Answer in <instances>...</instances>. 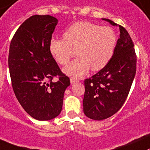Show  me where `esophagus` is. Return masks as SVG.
Returning <instances> with one entry per match:
<instances>
[{
	"mask_svg": "<svg viewBox=\"0 0 150 150\" xmlns=\"http://www.w3.org/2000/svg\"><path fill=\"white\" fill-rule=\"evenodd\" d=\"M79 82V79H74V78H71V84H74L75 82Z\"/></svg>",
	"mask_w": 150,
	"mask_h": 150,
	"instance_id": "obj_1",
	"label": "esophagus"
}]
</instances>
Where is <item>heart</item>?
Wrapping results in <instances>:
<instances>
[{
  "mask_svg": "<svg viewBox=\"0 0 150 150\" xmlns=\"http://www.w3.org/2000/svg\"><path fill=\"white\" fill-rule=\"evenodd\" d=\"M62 38L51 40L50 52L59 65H65L76 51L77 59L63 69L73 78L82 77L90 68L99 71L105 68L113 56L118 40L111 27L87 21L73 23L64 31Z\"/></svg>",
  "mask_w": 150,
  "mask_h": 150,
  "instance_id": "b5f03b06",
  "label": "heart"
}]
</instances>
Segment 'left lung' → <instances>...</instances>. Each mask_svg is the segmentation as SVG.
<instances>
[{"label":"left lung","instance_id":"left-lung-1","mask_svg":"<svg viewBox=\"0 0 150 150\" xmlns=\"http://www.w3.org/2000/svg\"><path fill=\"white\" fill-rule=\"evenodd\" d=\"M102 20L117 25L110 20ZM119 26L120 37L111 60L105 68L84 81V113L93 120L108 119L121 109L136 73L137 57L133 42L125 27Z\"/></svg>","mask_w":150,"mask_h":150}]
</instances>
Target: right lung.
<instances>
[{
    "instance_id": "obj_1",
    "label": "right lung",
    "mask_w": 150,
    "mask_h": 150,
    "mask_svg": "<svg viewBox=\"0 0 150 150\" xmlns=\"http://www.w3.org/2000/svg\"><path fill=\"white\" fill-rule=\"evenodd\" d=\"M57 22L48 15L30 17L18 28L9 46L8 63L15 96L25 112L40 121L60 113L64 93L70 85L69 77L49 49Z\"/></svg>"
}]
</instances>
